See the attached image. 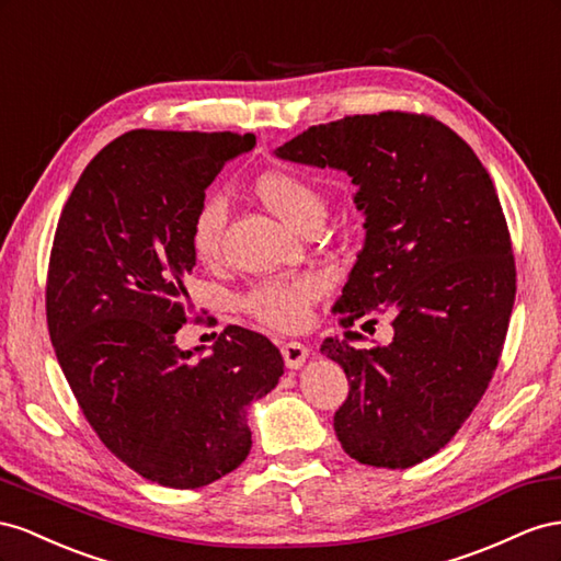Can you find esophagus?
<instances>
[{
    "label": "esophagus",
    "mask_w": 561,
    "mask_h": 561,
    "mask_svg": "<svg viewBox=\"0 0 561 561\" xmlns=\"http://www.w3.org/2000/svg\"><path fill=\"white\" fill-rule=\"evenodd\" d=\"M308 355H310V350L298 341L282 345V357H284V362H286V366H289V369H300V366L306 364Z\"/></svg>",
    "instance_id": "esophagus-1"
}]
</instances>
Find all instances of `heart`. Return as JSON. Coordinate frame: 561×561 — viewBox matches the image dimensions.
<instances>
[{
    "instance_id": "heart-1",
    "label": "heart",
    "mask_w": 561,
    "mask_h": 561,
    "mask_svg": "<svg viewBox=\"0 0 561 561\" xmlns=\"http://www.w3.org/2000/svg\"><path fill=\"white\" fill-rule=\"evenodd\" d=\"M255 195L277 218L300 230L310 220H322L327 202L310 175L289 169L263 173L255 181ZM226 226V202L206 197L192 218L190 244L199 261H214ZM322 294V279L312 275L275 277L263 282L247 298V308L265 327L300 329L308 324L310 306Z\"/></svg>"
}]
</instances>
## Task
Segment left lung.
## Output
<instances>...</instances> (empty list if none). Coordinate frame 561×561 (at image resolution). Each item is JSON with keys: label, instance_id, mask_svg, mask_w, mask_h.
<instances>
[{"label": "left lung", "instance_id": "obj_1", "mask_svg": "<svg viewBox=\"0 0 561 561\" xmlns=\"http://www.w3.org/2000/svg\"><path fill=\"white\" fill-rule=\"evenodd\" d=\"M275 154L357 185L366 237L333 306L345 333L319 347L350 382L333 430L364 466L411 468L456 435L499 366L517 291L499 195L466 140L409 112L310 126ZM386 311L393 343L357 351L351 327Z\"/></svg>", "mask_w": 561, "mask_h": 561}]
</instances>
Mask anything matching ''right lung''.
<instances>
[{
	"instance_id": "right-lung-1",
	"label": "right lung",
	"mask_w": 561,
	"mask_h": 561,
	"mask_svg": "<svg viewBox=\"0 0 561 561\" xmlns=\"http://www.w3.org/2000/svg\"><path fill=\"white\" fill-rule=\"evenodd\" d=\"M255 136L129 131L95 154L60 214L46 319L87 421L131 470L199 489L251 451L249 407L275 390L279 350L228 327L204 355L181 350L190 226L204 190Z\"/></svg>"
}]
</instances>
